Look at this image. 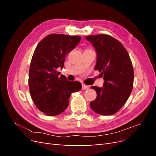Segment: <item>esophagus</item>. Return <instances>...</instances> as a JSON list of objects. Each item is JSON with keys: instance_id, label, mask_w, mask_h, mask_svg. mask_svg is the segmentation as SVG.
<instances>
[{"instance_id": "34e87169", "label": "esophagus", "mask_w": 156, "mask_h": 156, "mask_svg": "<svg viewBox=\"0 0 156 156\" xmlns=\"http://www.w3.org/2000/svg\"><path fill=\"white\" fill-rule=\"evenodd\" d=\"M89 88V86L85 85V84H82V89L83 90H88Z\"/></svg>"}]
</instances>
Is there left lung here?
<instances>
[{
	"label": "left lung",
	"instance_id": "1",
	"mask_svg": "<svg viewBox=\"0 0 156 156\" xmlns=\"http://www.w3.org/2000/svg\"><path fill=\"white\" fill-rule=\"evenodd\" d=\"M97 54V69L104 79L103 87L96 86L97 97L90 103L98 114L112 115L123 107L133 89L134 72L129 55L124 45L107 34L88 36Z\"/></svg>",
	"mask_w": 156,
	"mask_h": 156
}]
</instances>
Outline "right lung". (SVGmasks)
Instances as JSON below:
<instances>
[{
    "mask_svg": "<svg viewBox=\"0 0 156 156\" xmlns=\"http://www.w3.org/2000/svg\"><path fill=\"white\" fill-rule=\"evenodd\" d=\"M81 36L52 34L37 44L30 62L29 86L35 105L48 116L58 115L66 109L72 94L82 88L79 81L58 77L65 57L76 47Z\"/></svg>",
    "mask_w": 156,
    "mask_h": 156,
    "instance_id": "obj_1",
    "label": "right lung"
}]
</instances>
